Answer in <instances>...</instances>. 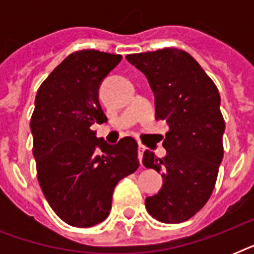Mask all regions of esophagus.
<instances>
[{"label":"esophagus","mask_w":254,"mask_h":254,"mask_svg":"<svg viewBox=\"0 0 254 254\" xmlns=\"http://www.w3.org/2000/svg\"><path fill=\"white\" fill-rule=\"evenodd\" d=\"M143 151H145V147H143V145H141V143H139L138 145V159H139V162H141V165H142Z\"/></svg>","instance_id":"obj_1"}]
</instances>
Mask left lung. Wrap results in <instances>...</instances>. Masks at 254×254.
Segmentation results:
<instances>
[{
  "mask_svg": "<svg viewBox=\"0 0 254 254\" xmlns=\"http://www.w3.org/2000/svg\"><path fill=\"white\" fill-rule=\"evenodd\" d=\"M127 59L145 73L155 96V116L170 127L162 143L166 157L143 153V166L163 178L161 191L145 200L147 212L162 223L189 220L208 201L224 155L217 87L183 50L130 54Z\"/></svg>",
  "mask_w": 254,
  "mask_h": 254,
  "instance_id": "obj_1",
  "label": "left lung"
}]
</instances>
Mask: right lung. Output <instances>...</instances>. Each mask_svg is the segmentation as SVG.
<instances>
[{
	"instance_id": "1",
	"label": "right lung",
	"mask_w": 254,
	"mask_h": 254,
	"mask_svg": "<svg viewBox=\"0 0 254 254\" xmlns=\"http://www.w3.org/2000/svg\"><path fill=\"white\" fill-rule=\"evenodd\" d=\"M121 58L75 51L37 92L30 127L38 182L54 212L72 227L88 228L105 220L116 185L139 166L135 139L125 137L108 145L91 129L108 121L99 87Z\"/></svg>"
}]
</instances>
